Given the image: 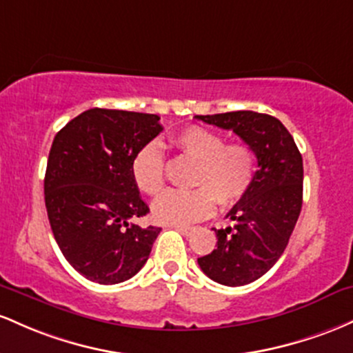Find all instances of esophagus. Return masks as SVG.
Instances as JSON below:
<instances>
[{
  "instance_id": "34e87169",
  "label": "esophagus",
  "mask_w": 353,
  "mask_h": 353,
  "mask_svg": "<svg viewBox=\"0 0 353 353\" xmlns=\"http://www.w3.org/2000/svg\"><path fill=\"white\" fill-rule=\"evenodd\" d=\"M175 228L180 233H183V235H190V233H192L193 230H195V227H190V225H176Z\"/></svg>"
}]
</instances>
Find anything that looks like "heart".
Wrapping results in <instances>:
<instances>
[{"label":"heart","instance_id":"b5f03b06","mask_svg":"<svg viewBox=\"0 0 353 353\" xmlns=\"http://www.w3.org/2000/svg\"><path fill=\"white\" fill-rule=\"evenodd\" d=\"M178 155L196 161L192 183L198 188L170 190L158 196L152 207L153 219L165 225H188L207 219L215 208L232 207L248 193L256 173V153L248 143H225L223 134L188 126L172 138ZM132 178L140 192L158 195L165 185V158L160 145L150 141L141 146L130 165Z\"/></svg>","mask_w":353,"mask_h":353}]
</instances>
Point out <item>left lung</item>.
Returning a JSON list of instances; mask_svg holds the SVG:
<instances>
[{"label":"left lung","mask_w":353,"mask_h":353,"mask_svg":"<svg viewBox=\"0 0 353 353\" xmlns=\"http://www.w3.org/2000/svg\"><path fill=\"white\" fill-rule=\"evenodd\" d=\"M196 120L232 130L256 153L252 188L228 212L233 227L215 230L216 248L198 265L213 282L240 287L259 280L282 256L303 196V161L294 137L275 117L256 112L196 114Z\"/></svg>","instance_id":"left-lung-1"}]
</instances>
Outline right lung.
Returning a JSON list of instances; mask_svg holds the SVG:
<instances>
[{"instance_id": "1", "label": "right lung", "mask_w": 353, "mask_h": 353, "mask_svg": "<svg viewBox=\"0 0 353 353\" xmlns=\"http://www.w3.org/2000/svg\"><path fill=\"white\" fill-rule=\"evenodd\" d=\"M158 114L91 108L66 123L51 145L45 203L59 250L83 276L101 285L141 270L161 228L132 223L145 216L130 165L163 130Z\"/></svg>"}]
</instances>
